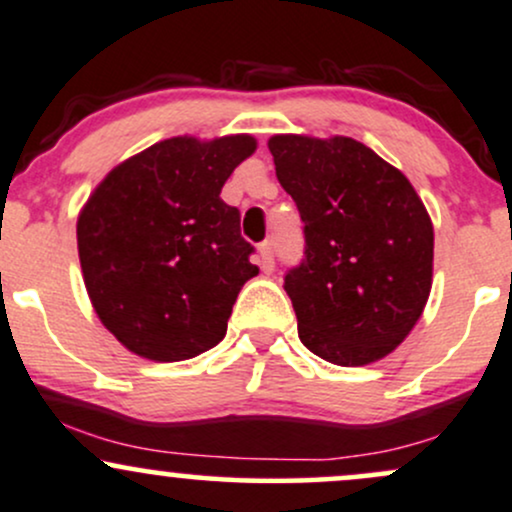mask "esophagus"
<instances>
[{
    "mask_svg": "<svg viewBox=\"0 0 512 512\" xmlns=\"http://www.w3.org/2000/svg\"><path fill=\"white\" fill-rule=\"evenodd\" d=\"M260 262H262L264 272H272V269H274V245H272V240H264V243L260 245Z\"/></svg>",
    "mask_w": 512,
    "mask_h": 512,
    "instance_id": "obj_1",
    "label": "esophagus"
}]
</instances>
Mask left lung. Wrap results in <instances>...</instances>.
<instances>
[{
  "label": "left lung",
  "mask_w": 512,
  "mask_h": 512,
  "mask_svg": "<svg viewBox=\"0 0 512 512\" xmlns=\"http://www.w3.org/2000/svg\"><path fill=\"white\" fill-rule=\"evenodd\" d=\"M276 178L303 221L284 276L305 349L337 366L390 354L431 293L433 226L411 182L349 137L269 139Z\"/></svg>",
  "instance_id": "1"
}]
</instances>
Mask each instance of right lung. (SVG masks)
Returning <instances> with one entry per match:
<instances>
[{"label": "right lung", "mask_w": 512, "mask_h": 512, "mask_svg": "<svg viewBox=\"0 0 512 512\" xmlns=\"http://www.w3.org/2000/svg\"><path fill=\"white\" fill-rule=\"evenodd\" d=\"M248 134L173 137L110 170L76 223L93 308L117 342L151 361H185L223 339L240 289L260 269L221 199Z\"/></svg>", "instance_id": "add662e5"}]
</instances>
